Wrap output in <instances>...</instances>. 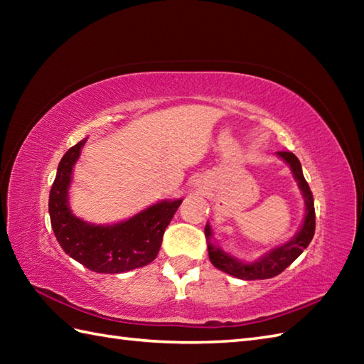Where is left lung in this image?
Segmentation results:
<instances>
[{
	"label": "left lung",
	"instance_id": "left-lung-1",
	"mask_svg": "<svg viewBox=\"0 0 364 364\" xmlns=\"http://www.w3.org/2000/svg\"><path fill=\"white\" fill-rule=\"evenodd\" d=\"M277 154L288 162L294 176H296V180L299 183L301 194H304L305 205H306L305 220H304V225H301L300 231L292 241L286 242L284 245L277 247V249H274L272 252L266 253L261 259L250 262V264H244V262L230 257V255H227L225 252L220 250L219 247H215L211 242L208 244V255H210V259L213 264L218 269L223 270V272L237 278H242V280H266V278H272L278 274H282L283 270L306 249L308 244L311 242V239L314 236V230H316L314 200H313L311 189L308 186L304 173H301L300 161L297 159L296 154L291 151H278ZM205 235L208 239H211L213 235H211L210 225L205 227Z\"/></svg>",
	"mask_w": 364,
	"mask_h": 364
}]
</instances>
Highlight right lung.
I'll list each match as a JSON object with an SVG mask.
<instances>
[{"mask_svg":"<svg viewBox=\"0 0 364 364\" xmlns=\"http://www.w3.org/2000/svg\"><path fill=\"white\" fill-rule=\"evenodd\" d=\"M84 141L73 145L59 162L50 191L51 227L63 250L98 274H122L151 262L159 252L162 236L181 200L161 202L115 225H92L72 214L68 184Z\"/></svg>","mask_w":364,"mask_h":364,"instance_id":"right-lung-1","label":"right lung"}]
</instances>
